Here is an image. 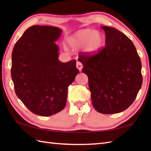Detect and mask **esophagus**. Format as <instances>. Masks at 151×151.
Here are the masks:
<instances>
[{"instance_id":"34e87169","label":"esophagus","mask_w":151,"mask_h":151,"mask_svg":"<svg viewBox=\"0 0 151 151\" xmlns=\"http://www.w3.org/2000/svg\"><path fill=\"white\" fill-rule=\"evenodd\" d=\"M76 67H77V69L80 70V71H81L83 67V65L81 62H79V61H77V62H76Z\"/></svg>"}]
</instances>
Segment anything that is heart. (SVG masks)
Masks as SVG:
<instances>
[{"instance_id": "obj_1", "label": "heart", "mask_w": 151, "mask_h": 151, "mask_svg": "<svg viewBox=\"0 0 151 151\" xmlns=\"http://www.w3.org/2000/svg\"><path fill=\"white\" fill-rule=\"evenodd\" d=\"M68 43L74 49L82 48L86 54L98 52L104 44V37L101 32L84 28L75 32L68 38Z\"/></svg>"}]
</instances>
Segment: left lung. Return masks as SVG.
Segmentation results:
<instances>
[{
	"instance_id": "left-lung-1",
	"label": "left lung",
	"mask_w": 151,
	"mask_h": 151,
	"mask_svg": "<svg viewBox=\"0 0 151 151\" xmlns=\"http://www.w3.org/2000/svg\"><path fill=\"white\" fill-rule=\"evenodd\" d=\"M105 31L104 49L97 54H79L78 60L88 77L92 104L99 113H120L129 108L142 88V63L136 47L121 32Z\"/></svg>"
}]
</instances>
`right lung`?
I'll list each match as a JSON object with an SVG mask.
<instances>
[{"mask_svg": "<svg viewBox=\"0 0 151 151\" xmlns=\"http://www.w3.org/2000/svg\"><path fill=\"white\" fill-rule=\"evenodd\" d=\"M62 29L51 26L28 28L12 51L11 75L15 93L28 110L40 116L58 113L65 106L67 89L79 73L76 60H58L55 43Z\"/></svg>", "mask_w": 151, "mask_h": 151, "instance_id": "obj_1", "label": "right lung"}]
</instances>
